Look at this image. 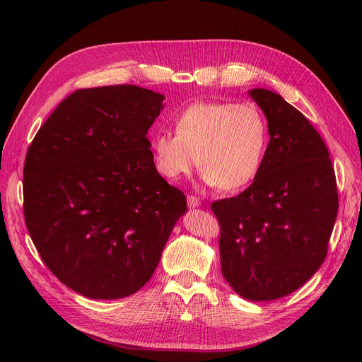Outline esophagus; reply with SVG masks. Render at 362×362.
Listing matches in <instances>:
<instances>
[{"mask_svg": "<svg viewBox=\"0 0 362 362\" xmlns=\"http://www.w3.org/2000/svg\"><path fill=\"white\" fill-rule=\"evenodd\" d=\"M187 205L191 208H197L201 205V199L194 197V195H187Z\"/></svg>", "mask_w": 362, "mask_h": 362, "instance_id": "obj_1", "label": "esophagus"}]
</instances>
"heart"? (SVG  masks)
Returning a JSON list of instances; mask_svg holds the SVG:
<instances>
[{
	"mask_svg": "<svg viewBox=\"0 0 362 362\" xmlns=\"http://www.w3.org/2000/svg\"><path fill=\"white\" fill-rule=\"evenodd\" d=\"M175 132H160L152 138L158 173L177 180L198 163L204 183L224 191H236L254 180L269 144L267 122L252 103H194L179 114Z\"/></svg>",
	"mask_w": 362,
	"mask_h": 362,
	"instance_id": "heart-1",
	"label": "heart"
}]
</instances>
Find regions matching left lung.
<instances>
[{"instance_id":"left-lung-1","label":"left lung","mask_w":362,"mask_h":362,"mask_svg":"<svg viewBox=\"0 0 362 362\" xmlns=\"http://www.w3.org/2000/svg\"><path fill=\"white\" fill-rule=\"evenodd\" d=\"M248 95L267 119L270 142L252 185L211 208L221 273L239 296L258 302L286 296L317 273L339 199L327 146L307 117L273 90Z\"/></svg>"}]
</instances>
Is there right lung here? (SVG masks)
I'll use <instances>...</instances> for the list:
<instances>
[{
	"label": "right lung",
	"mask_w": 362,
	"mask_h": 362,
	"mask_svg": "<svg viewBox=\"0 0 362 362\" xmlns=\"http://www.w3.org/2000/svg\"><path fill=\"white\" fill-rule=\"evenodd\" d=\"M164 95L135 85L71 93L36 133L25 220L47 267L90 299H120L154 274L186 197L157 171L146 133Z\"/></svg>",
	"instance_id": "obj_1"
}]
</instances>
